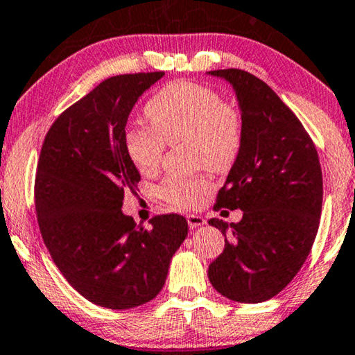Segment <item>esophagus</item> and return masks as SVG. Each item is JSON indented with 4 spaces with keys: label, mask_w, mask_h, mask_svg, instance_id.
I'll list each match as a JSON object with an SVG mask.
<instances>
[{
    "label": "esophagus",
    "mask_w": 355,
    "mask_h": 355,
    "mask_svg": "<svg viewBox=\"0 0 355 355\" xmlns=\"http://www.w3.org/2000/svg\"><path fill=\"white\" fill-rule=\"evenodd\" d=\"M187 220H188V225H190V229H196V227H201L206 224L205 217L198 216V214H188Z\"/></svg>",
    "instance_id": "1"
}]
</instances>
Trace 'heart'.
Instances as JSON below:
<instances>
[{
	"mask_svg": "<svg viewBox=\"0 0 355 355\" xmlns=\"http://www.w3.org/2000/svg\"><path fill=\"white\" fill-rule=\"evenodd\" d=\"M146 115L154 128L130 126L125 133L126 154L141 173L157 172L167 144L188 143L191 164L212 172H227L237 160L243 138L242 116L211 87L188 81L167 84L150 97ZM211 187L202 173L173 175L160 183L159 195L168 205L191 209Z\"/></svg>",
	"mask_w": 355,
	"mask_h": 355,
	"instance_id": "obj_1",
	"label": "heart"
}]
</instances>
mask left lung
Here are the masks:
<instances>
[{"label": "left lung", "instance_id": "left-lung-1", "mask_svg": "<svg viewBox=\"0 0 355 355\" xmlns=\"http://www.w3.org/2000/svg\"><path fill=\"white\" fill-rule=\"evenodd\" d=\"M209 74L232 84L243 128L214 209H242L243 217L230 225L209 220L225 247L207 276L227 299L258 304L294 279L315 242L323 202L320 159L304 125L266 83L243 69Z\"/></svg>", "mask_w": 355, "mask_h": 355}]
</instances>
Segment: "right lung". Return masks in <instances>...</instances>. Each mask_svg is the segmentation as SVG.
Returning a JSON list of instances; mask_svg holds the SVG:
<instances>
[{"label": "right lung", "mask_w": 355, "mask_h": 355, "mask_svg": "<svg viewBox=\"0 0 355 355\" xmlns=\"http://www.w3.org/2000/svg\"><path fill=\"white\" fill-rule=\"evenodd\" d=\"M162 76L155 71L102 81L56 118L40 150L35 211L42 239L66 281L105 309L153 300L188 234L180 214L155 216L144 229L121 211L125 193H135L141 180L126 154V121Z\"/></svg>", "instance_id": "obj_1"}]
</instances>
